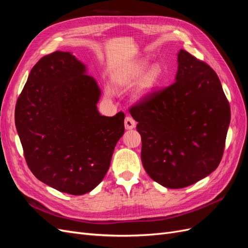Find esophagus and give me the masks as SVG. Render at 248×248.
<instances>
[{"label":"esophagus","mask_w":248,"mask_h":248,"mask_svg":"<svg viewBox=\"0 0 248 248\" xmlns=\"http://www.w3.org/2000/svg\"><path fill=\"white\" fill-rule=\"evenodd\" d=\"M124 124H125V128H126L127 130H130V129H133L134 127H136L137 122L134 121V120H133L131 117L127 116V117L125 118V122H124Z\"/></svg>","instance_id":"esophagus-1"}]
</instances>
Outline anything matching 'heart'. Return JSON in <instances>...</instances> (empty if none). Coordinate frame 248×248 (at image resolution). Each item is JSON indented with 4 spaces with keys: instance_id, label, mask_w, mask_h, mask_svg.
Listing matches in <instances>:
<instances>
[{
    "instance_id": "b5f03b06",
    "label": "heart",
    "mask_w": 248,
    "mask_h": 248,
    "mask_svg": "<svg viewBox=\"0 0 248 248\" xmlns=\"http://www.w3.org/2000/svg\"><path fill=\"white\" fill-rule=\"evenodd\" d=\"M146 70H147V66L145 64L139 65L137 67H134V68L131 69L129 72L124 74V76H120L117 78V82L120 86L131 85L133 82H137L144 77ZM160 78H161V71L159 68H152L151 70H149L146 76L144 77V78H142V81L140 87V91H139L140 94L144 95L151 92L152 90L156 87V85L158 84ZM106 93L108 97H112L115 94V91L111 87L108 86L106 88Z\"/></svg>"
}]
</instances>
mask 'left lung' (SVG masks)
Segmentation results:
<instances>
[{
  "label": "left lung",
  "mask_w": 248,
  "mask_h": 248,
  "mask_svg": "<svg viewBox=\"0 0 248 248\" xmlns=\"http://www.w3.org/2000/svg\"><path fill=\"white\" fill-rule=\"evenodd\" d=\"M141 137L147 174L167 188H183L214 171L222 158L230 104L215 71L184 49L175 82L130 108Z\"/></svg>",
  "instance_id": "1"
}]
</instances>
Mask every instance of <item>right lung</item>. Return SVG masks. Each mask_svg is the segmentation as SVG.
<instances>
[{
	"instance_id": "add662e5",
	"label": "right lung",
	"mask_w": 248,
	"mask_h": 248,
	"mask_svg": "<svg viewBox=\"0 0 248 248\" xmlns=\"http://www.w3.org/2000/svg\"><path fill=\"white\" fill-rule=\"evenodd\" d=\"M100 95L70 52H52L32 68L16 102V126L28 167L44 184L80 196L103 180L125 115H100Z\"/></svg>"
}]
</instances>
